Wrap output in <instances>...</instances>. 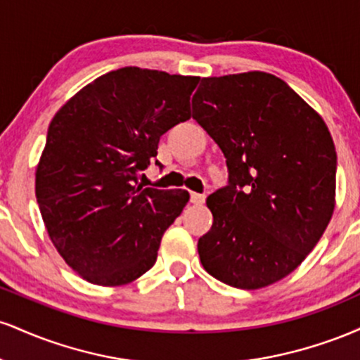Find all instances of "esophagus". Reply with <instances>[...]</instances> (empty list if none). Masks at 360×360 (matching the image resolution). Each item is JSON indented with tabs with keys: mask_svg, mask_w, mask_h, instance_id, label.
<instances>
[{
	"mask_svg": "<svg viewBox=\"0 0 360 360\" xmlns=\"http://www.w3.org/2000/svg\"><path fill=\"white\" fill-rule=\"evenodd\" d=\"M205 194H200V193H189V201H191L193 205H201L205 203Z\"/></svg>",
	"mask_w": 360,
	"mask_h": 360,
	"instance_id": "34e87169",
	"label": "esophagus"
}]
</instances>
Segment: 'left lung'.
Returning a JSON list of instances; mask_svg holds the SVG:
<instances>
[{
  "label": "left lung",
  "mask_w": 360,
  "mask_h": 360,
  "mask_svg": "<svg viewBox=\"0 0 360 360\" xmlns=\"http://www.w3.org/2000/svg\"><path fill=\"white\" fill-rule=\"evenodd\" d=\"M193 118L221 148L229 184L210 194L201 264L229 286L259 289L303 262L335 208L337 152L325 122L267 72L205 77Z\"/></svg>",
  "instance_id": "8db88e82"
}]
</instances>
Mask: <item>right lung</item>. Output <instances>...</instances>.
Returning <instances> with one entry per match:
<instances>
[{"label": "right lung", "mask_w": 360, "mask_h": 360, "mask_svg": "<svg viewBox=\"0 0 360 360\" xmlns=\"http://www.w3.org/2000/svg\"><path fill=\"white\" fill-rule=\"evenodd\" d=\"M198 82L117 69L81 89L49 125L37 203L56 249L89 283L120 286L155 264L162 235L189 194L142 188L139 172L155 160L159 139L191 118Z\"/></svg>", "instance_id": "obj_1"}]
</instances>
